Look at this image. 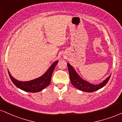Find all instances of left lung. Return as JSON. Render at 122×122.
<instances>
[{
    "mask_svg": "<svg viewBox=\"0 0 122 122\" xmlns=\"http://www.w3.org/2000/svg\"><path fill=\"white\" fill-rule=\"evenodd\" d=\"M67 65H68V70H69L70 80H71L72 84L76 88L83 92H93L99 90L106 85L111 77V75L109 76L105 80L99 84H92L90 82H88L82 79L78 75L77 73L76 72L73 67L70 65L69 63H68Z\"/></svg>",
    "mask_w": 122,
    "mask_h": 122,
    "instance_id": "left-lung-1",
    "label": "left lung"
}]
</instances>
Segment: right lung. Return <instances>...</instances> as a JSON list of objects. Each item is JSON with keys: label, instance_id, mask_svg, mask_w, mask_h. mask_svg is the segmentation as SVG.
<instances>
[{"label": "right lung", "instance_id": "obj_1", "mask_svg": "<svg viewBox=\"0 0 122 122\" xmlns=\"http://www.w3.org/2000/svg\"><path fill=\"white\" fill-rule=\"evenodd\" d=\"M58 61H55L50 66L48 70L42 76L37 79L28 81H20L16 80L11 75L10 73L8 71L9 76L12 82L19 89L29 92H38L41 91L43 89L49 85L51 81V75L53 72L57 65Z\"/></svg>", "mask_w": 122, "mask_h": 122}]
</instances>
